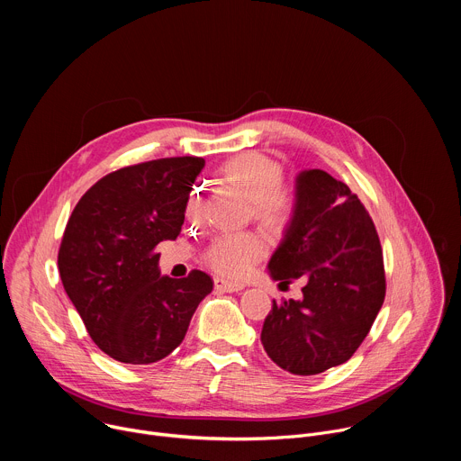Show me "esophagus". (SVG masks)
Returning <instances> with one entry per match:
<instances>
[{
  "label": "esophagus",
  "instance_id": "obj_1",
  "mask_svg": "<svg viewBox=\"0 0 461 461\" xmlns=\"http://www.w3.org/2000/svg\"><path fill=\"white\" fill-rule=\"evenodd\" d=\"M215 290H219V292H228V294H235V292L244 290V285L231 283V281H226V279L217 277V279H215Z\"/></svg>",
  "mask_w": 461,
  "mask_h": 461
}]
</instances>
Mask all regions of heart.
Instances as JSON below:
<instances>
[{"label":"heart","mask_w":461,"mask_h":461,"mask_svg":"<svg viewBox=\"0 0 461 461\" xmlns=\"http://www.w3.org/2000/svg\"><path fill=\"white\" fill-rule=\"evenodd\" d=\"M222 175L253 203L255 217L270 228H283L294 213V199L283 189V166L260 153H242L224 162ZM201 184L196 182L187 196L185 212L194 215L201 203ZM267 253V242L255 231L219 235L206 249V265L224 277H244L255 262Z\"/></svg>","instance_id":"obj_1"}]
</instances>
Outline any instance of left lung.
I'll use <instances>...</instances> for the list:
<instances>
[{
    "mask_svg": "<svg viewBox=\"0 0 461 461\" xmlns=\"http://www.w3.org/2000/svg\"><path fill=\"white\" fill-rule=\"evenodd\" d=\"M279 285L303 279V297L274 301L260 343L295 375L343 365L384 301L383 251L357 194L322 169L301 171L283 240L268 262Z\"/></svg>",
    "mask_w": 461,
    "mask_h": 461,
    "instance_id": "obj_1",
    "label": "left lung"
}]
</instances>
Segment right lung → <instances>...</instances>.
Instances as JSON below:
<instances>
[{
	"label": "right lung",
	"mask_w": 461,
	"mask_h": 461,
	"mask_svg": "<svg viewBox=\"0 0 461 461\" xmlns=\"http://www.w3.org/2000/svg\"><path fill=\"white\" fill-rule=\"evenodd\" d=\"M204 158L173 157L122 167L100 178L65 226L58 270L96 347L120 363L149 365L184 339L208 274L160 276L155 251L175 240Z\"/></svg>",
	"instance_id": "obj_1"
}]
</instances>
